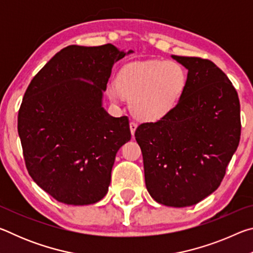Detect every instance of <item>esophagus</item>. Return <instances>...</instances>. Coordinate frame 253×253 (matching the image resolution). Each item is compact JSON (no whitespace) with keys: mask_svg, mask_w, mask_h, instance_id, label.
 <instances>
[{"mask_svg":"<svg viewBox=\"0 0 253 253\" xmlns=\"http://www.w3.org/2000/svg\"><path fill=\"white\" fill-rule=\"evenodd\" d=\"M129 128H130V132H131V135H132V137H134L135 130H136V128H137V124H136L135 122H130V124H129Z\"/></svg>","mask_w":253,"mask_h":253,"instance_id":"34e87169","label":"esophagus"}]
</instances>
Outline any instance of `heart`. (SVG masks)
<instances>
[{"mask_svg": "<svg viewBox=\"0 0 253 253\" xmlns=\"http://www.w3.org/2000/svg\"><path fill=\"white\" fill-rule=\"evenodd\" d=\"M187 75L174 60H147L128 63L117 76L107 95L114 102L124 96L130 99V110L142 121L154 122L166 116L185 90Z\"/></svg>", "mask_w": 253, "mask_h": 253, "instance_id": "b5f03b06", "label": "heart"}]
</instances>
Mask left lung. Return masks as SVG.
<instances>
[{"label": "left lung", "instance_id": "1", "mask_svg": "<svg viewBox=\"0 0 253 253\" xmlns=\"http://www.w3.org/2000/svg\"><path fill=\"white\" fill-rule=\"evenodd\" d=\"M172 57L188 70L185 90L166 116L140 124L135 137L148 193L184 208L220 186L238 148L241 118L238 92L220 68L208 59Z\"/></svg>", "mask_w": 253, "mask_h": 253}]
</instances>
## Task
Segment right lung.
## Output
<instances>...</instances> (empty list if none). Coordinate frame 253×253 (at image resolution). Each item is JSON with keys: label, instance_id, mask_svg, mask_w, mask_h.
Returning a JSON list of instances; mask_svg holds the SVG:
<instances>
[{"label": "right lung", "instance_id": "right-lung-1", "mask_svg": "<svg viewBox=\"0 0 253 253\" xmlns=\"http://www.w3.org/2000/svg\"><path fill=\"white\" fill-rule=\"evenodd\" d=\"M125 55L110 43L66 46L24 93L18 131L25 166L59 202L87 205L107 194L115 157L131 134L127 116L102 108V92L114 63Z\"/></svg>", "mask_w": 253, "mask_h": 253}]
</instances>
